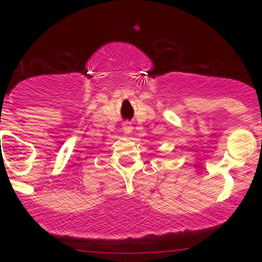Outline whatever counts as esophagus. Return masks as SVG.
Returning <instances> with one entry per match:
<instances>
[{"label": "esophagus", "mask_w": 262, "mask_h": 262, "mask_svg": "<svg viewBox=\"0 0 262 262\" xmlns=\"http://www.w3.org/2000/svg\"><path fill=\"white\" fill-rule=\"evenodd\" d=\"M122 130L124 132L125 134H129V133H132V132H133V127H132L130 123H129V122H125L124 124H123Z\"/></svg>", "instance_id": "esophagus-1"}]
</instances>
